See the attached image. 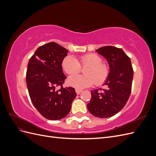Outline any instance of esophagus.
Here are the masks:
<instances>
[{
  "mask_svg": "<svg viewBox=\"0 0 156 156\" xmlns=\"http://www.w3.org/2000/svg\"><path fill=\"white\" fill-rule=\"evenodd\" d=\"M75 92H76V93H77V95H79V94H80L81 93V92H82V90H79V89H75Z\"/></svg>",
  "mask_w": 156,
  "mask_h": 156,
  "instance_id": "obj_1",
  "label": "esophagus"
}]
</instances>
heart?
Masks as SVG:
<instances>
[{
	"label": "heart",
	"mask_w": 156,
	"mask_h": 156,
	"mask_svg": "<svg viewBox=\"0 0 156 156\" xmlns=\"http://www.w3.org/2000/svg\"><path fill=\"white\" fill-rule=\"evenodd\" d=\"M87 67L84 70V75H73L67 80L69 86L79 90L91 87L94 83L101 85L108 76L109 69L102 59L96 54H88L81 56L79 61L73 56L68 55L64 58L62 66L65 72L72 75L81 71V67Z\"/></svg>",
	"instance_id": "b5f03b06"
}]
</instances>
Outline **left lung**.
Wrapping results in <instances>:
<instances>
[{
	"instance_id": "obj_1",
	"label": "left lung",
	"mask_w": 156,
	"mask_h": 156,
	"mask_svg": "<svg viewBox=\"0 0 156 156\" xmlns=\"http://www.w3.org/2000/svg\"><path fill=\"white\" fill-rule=\"evenodd\" d=\"M105 58L109 73L104 83L107 89L91 91V100L87 107L89 112L99 118H108L121 111L131 94L133 70L130 58L120 48L105 46L96 50Z\"/></svg>"
}]
</instances>
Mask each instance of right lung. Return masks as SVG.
I'll use <instances>...</instances> for the list:
<instances>
[{"label": "right lung", "instance_id": "1", "mask_svg": "<svg viewBox=\"0 0 156 156\" xmlns=\"http://www.w3.org/2000/svg\"><path fill=\"white\" fill-rule=\"evenodd\" d=\"M68 51L55 42L40 46L30 58L26 74L27 85L33 105L45 119H64L77 96L75 88H63L66 79L62 62ZM60 86L59 90L55 89Z\"/></svg>", "mask_w": 156, "mask_h": 156}]
</instances>
